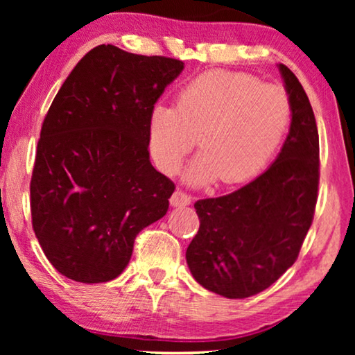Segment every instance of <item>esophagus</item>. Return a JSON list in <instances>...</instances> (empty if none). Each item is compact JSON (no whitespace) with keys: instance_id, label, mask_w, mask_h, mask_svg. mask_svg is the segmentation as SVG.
<instances>
[{"instance_id":"1","label":"esophagus","mask_w":355,"mask_h":355,"mask_svg":"<svg viewBox=\"0 0 355 355\" xmlns=\"http://www.w3.org/2000/svg\"><path fill=\"white\" fill-rule=\"evenodd\" d=\"M169 202H171L173 207H187V205H191L192 197L182 191H176L171 196V200Z\"/></svg>"}]
</instances>
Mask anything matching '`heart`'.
<instances>
[{"instance_id":"1","label":"heart","mask_w":355,"mask_h":355,"mask_svg":"<svg viewBox=\"0 0 355 355\" xmlns=\"http://www.w3.org/2000/svg\"><path fill=\"white\" fill-rule=\"evenodd\" d=\"M293 106L278 85L232 71H208L179 90L176 106L155 105L148 148L157 166L174 174L197 145L203 148L186 182L203 186L218 178L239 184L271 162L288 132Z\"/></svg>"}]
</instances>
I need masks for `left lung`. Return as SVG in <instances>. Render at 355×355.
<instances>
[{"label": "left lung", "instance_id": "left-lung-1", "mask_svg": "<svg viewBox=\"0 0 355 355\" xmlns=\"http://www.w3.org/2000/svg\"><path fill=\"white\" fill-rule=\"evenodd\" d=\"M293 106L283 148L263 174L227 196L196 202L200 227L187 247L198 284L227 299L270 288L294 265L318 197L320 145L309 96L279 64Z\"/></svg>", "mask_w": 355, "mask_h": 355}]
</instances>
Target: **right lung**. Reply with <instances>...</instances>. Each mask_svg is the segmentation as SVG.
I'll use <instances>...</instances> for the list:
<instances>
[{
    "label": "right lung",
    "mask_w": 355,
    "mask_h": 355,
    "mask_svg": "<svg viewBox=\"0 0 355 355\" xmlns=\"http://www.w3.org/2000/svg\"><path fill=\"white\" fill-rule=\"evenodd\" d=\"M182 69L173 58L98 45L56 94L38 140L31 211L43 254L66 278L114 279L135 236L166 215L174 184L150 163L147 128Z\"/></svg>",
    "instance_id": "add662e5"
}]
</instances>
